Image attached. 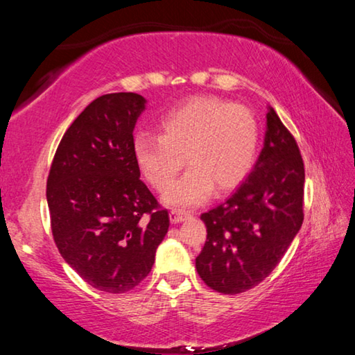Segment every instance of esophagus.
<instances>
[{
  "label": "esophagus",
  "instance_id": "obj_1",
  "mask_svg": "<svg viewBox=\"0 0 355 355\" xmlns=\"http://www.w3.org/2000/svg\"><path fill=\"white\" fill-rule=\"evenodd\" d=\"M188 216H189V213L180 211V209H172V211L169 213V218H171L172 224H178V222L184 220L186 218H188Z\"/></svg>",
  "mask_w": 355,
  "mask_h": 355
}]
</instances>
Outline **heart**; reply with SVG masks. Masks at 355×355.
Listing matches in <instances>:
<instances>
[{
	"mask_svg": "<svg viewBox=\"0 0 355 355\" xmlns=\"http://www.w3.org/2000/svg\"><path fill=\"white\" fill-rule=\"evenodd\" d=\"M260 130L248 107L218 98H192L159 120L158 136L135 139V159L144 178L164 191L184 164L189 171L164 194L171 207L205 202L213 189L225 192L255 164Z\"/></svg>",
	"mask_w": 355,
	"mask_h": 355,
	"instance_id": "1",
	"label": "heart"
}]
</instances>
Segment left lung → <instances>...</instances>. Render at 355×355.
Wrapping results in <instances>:
<instances>
[{"label":"left lung","mask_w":355,"mask_h":355,"mask_svg":"<svg viewBox=\"0 0 355 355\" xmlns=\"http://www.w3.org/2000/svg\"><path fill=\"white\" fill-rule=\"evenodd\" d=\"M304 182L297 142L269 107L254 171L224 203L200 216L207 241L196 269L211 290L244 293L274 271L302 225Z\"/></svg>","instance_id":"left-lung-1"}]
</instances>
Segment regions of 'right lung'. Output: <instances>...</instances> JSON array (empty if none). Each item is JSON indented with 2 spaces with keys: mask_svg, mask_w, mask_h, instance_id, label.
<instances>
[{
  "mask_svg": "<svg viewBox=\"0 0 355 355\" xmlns=\"http://www.w3.org/2000/svg\"><path fill=\"white\" fill-rule=\"evenodd\" d=\"M146 98L133 92L95 98L65 131L46 180L59 254L105 293L133 290L152 271L169 213L139 178L133 130Z\"/></svg>",
  "mask_w": 355,
  "mask_h": 355,
  "instance_id": "right-lung-1",
  "label": "right lung"
}]
</instances>
